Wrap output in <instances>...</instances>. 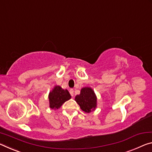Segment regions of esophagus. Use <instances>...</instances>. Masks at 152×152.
<instances>
[{"label":"esophagus","instance_id":"obj_1","mask_svg":"<svg viewBox=\"0 0 152 152\" xmlns=\"http://www.w3.org/2000/svg\"><path fill=\"white\" fill-rule=\"evenodd\" d=\"M69 92H70L71 96H74V90L73 89H71L70 90H69Z\"/></svg>","mask_w":152,"mask_h":152}]
</instances>
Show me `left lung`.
I'll list each match as a JSON object with an SVG mask.
<instances>
[{
	"mask_svg": "<svg viewBox=\"0 0 152 152\" xmlns=\"http://www.w3.org/2000/svg\"><path fill=\"white\" fill-rule=\"evenodd\" d=\"M81 109L86 113H89L96 110L97 107V96L93 89L90 87L81 88L80 94L75 98Z\"/></svg>",
	"mask_w": 152,
	"mask_h": 152,
	"instance_id": "left-lung-1",
	"label": "left lung"
}]
</instances>
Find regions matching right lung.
Here are the masks:
<instances>
[{"mask_svg":"<svg viewBox=\"0 0 152 152\" xmlns=\"http://www.w3.org/2000/svg\"><path fill=\"white\" fill-rule=\"evenodd\" d=\"M71 98L67 89H64L59 86H55L48 94L49 106L54 110L58 109L66 101Z\"/></svg>","mask_w":152,"mask_h":152,"instance_id":"obj_1","label":"right lung"}]
</instances>
